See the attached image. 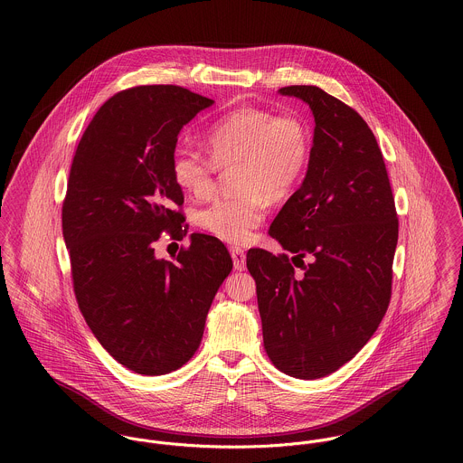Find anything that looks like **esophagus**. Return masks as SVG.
Here are the masks:
<instances>
[{"instance_id":"1","label":"esophagus","mask_w":463,"mask_h":463,"mask_svg":"<svg viewBox=\"0 0 463 463\" xmlns=\"http://www.w3.org/2000/svg\"><path fill=\"white\" fill-rule=\"evenodd\" d=\"M230 255L233 259V267L237 270H244L246 269V253H244V250H241L237 246H232L230 248Z\"/></svg>"}]
</instances>
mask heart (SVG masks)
<instances>
[{
  "mask_svg": "<svg viewBox=\"0 0 463 463\" xmlns=\"http://www.w3.org/2000/svg\"><path fill=\"white\" fill-rule=\"evenodd\" d=\"M204 142L210 156L189 146L175 147L171 176L185 193L206 196L217 173L237 165L241 193L201 206L196 224L224 242L244 244L264 222L269 198H288L299 185L312 153L310 127L296 112L241 107L213 123Z\"/></svg>",
  "mask_w": 463,
  "mask_h": 463,
  "instance_id": "obj_1",
  "label": "heart"
}]
</instances>
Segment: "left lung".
<instances>
[{
	"instance_id": "1",
	"label": "left lung",
	"mask_w": 463,
	"mask_h": 463,
	"mask_svg": "<svg viewBox=\"0 0 463 463\" xmlns=\"http://www.w3.org/2000/svg\"><path fill=\"white\" fill-rule=\"evenodd\" d=\"M279 92L308 103L316 119L305 182L269 228L294 259L253 248L246 265L269 360L316 380L347 364L387 314L399 221L382 149L362 116L316 85Z\"/></svg>"
}]
</instances>
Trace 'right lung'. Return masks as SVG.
Masks as SVG:
<instances>
[{"label":"right lung","instance_id":"add662e5","mask_svg":"<svg viewBox=\"0 0 463 463\" xmlns=\"http://www.w3.org/2000/svg\"><path fill=\"white\" fill-rule=\"evenodd\" d=\"M212 103L178 85L125 89L99 107L71 164L62 233L76 303L99 344L138 374H167L194 356L233 267L204 233L173 262L153 248L162 233L187 235L171 155L184 125Z\"/></svg>","mask_w":463,"mask_h":463}]
</instances>
